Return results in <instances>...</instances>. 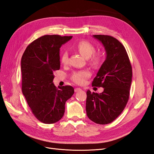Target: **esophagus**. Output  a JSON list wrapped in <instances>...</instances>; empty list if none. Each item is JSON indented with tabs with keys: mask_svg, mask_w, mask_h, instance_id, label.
<instances>
[{
	"mask_svg": "<svg viewBox=\"0 0 154 154\" xmlns=\"http://www.w3.org/2000/svg\"><path fill=\"white\" fill-rule=\"evenodd\" d=\"M82 89L80 88H76L75 89H74V91H75V92H79V91H80Z\"/></svg>",
	"mask_w": 154,
	"mask_h": 154,
	"instance_id": "1",
	"label": "esophagus"
}]
</instances>
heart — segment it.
Segmentation results:
<instances>
[{
    "mask_svg": "<svg viewBox=\"0 0 154 154\" xmlns=\"http://www.w3.org/2000/svg\"><path fill=\"white\" fill-rule=\"evenodd\" d=\"M76 49L86 58H89V62L93 66H97L100 62V53H95L96 49L94 45L86 40H82L76 45ZM60 61L63 65H67L69 63V54L67 51H64L61 55ZM91 75V72L88 70H83L78 72H74L71 76L72 80L78 85H83L88 78Z\"/></svg>",
    "mask_w": 154,
    "mask_h": 154,
    "instance_id": "heart-1",
    "label": "heart"
}]
</instances>
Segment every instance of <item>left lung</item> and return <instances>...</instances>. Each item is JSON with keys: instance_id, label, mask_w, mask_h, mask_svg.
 <instances>
[{"instance_id": "obj_1", "label": "left lung", "mask_w": 154, "mask_h": 154, "mask_svg": "<svg viewBox=\"0 0 154 154\" xmlns=\"http://www.w3.org/2000/svg\"><path fill=\"white\" fill-rule=\"evenodd\" d=\"M93 36L103 44L106 57L92 85L104 91L100 94L87 91L86 112L93 122L106 125L117 118L127 105L132 69L127 51L119 40L109 35Z\"/></svg>"}]
</instances>
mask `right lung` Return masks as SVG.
I'll return each mask as SVG.
<instances>
[{
	"label": "right lung",
	"mask_w": 154,
	"mask_h": 154,
	"mask_svg": "<svg viewBox=\"0 0 154 154\" xmlns=\"http://www.w3.org/2000/svg\"><path fill=\"white\" fill-rule=\"evenodd\" d=\"M72 36L44 35L27 46L21 59L22 91L40 122L52 124L63 116L65 104L73 95L70 85L56 87L53 72L60 68V48Z\"/></svg>",
	"instance_id": "1"
}]
</instances>
